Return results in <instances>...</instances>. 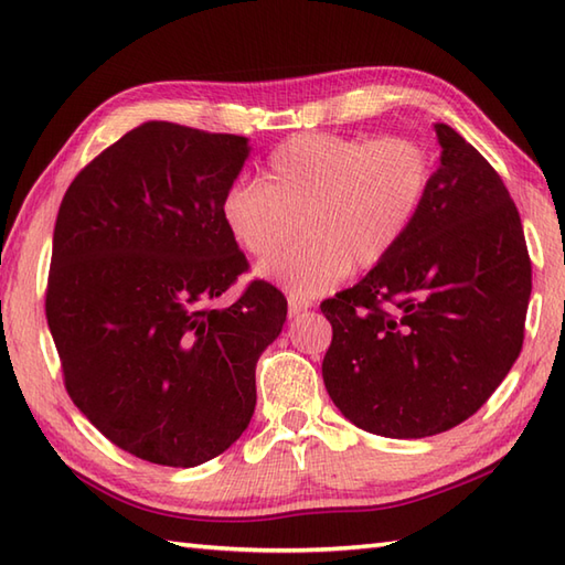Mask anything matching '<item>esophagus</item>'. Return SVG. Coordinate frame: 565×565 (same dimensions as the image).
<instances>
[{
  "label": "esophagus",
  "mask_w": 565,
  "mask_h": 565,
  "mask_svg": "<svg viewBox=\"0 0 565 565\" xmlns=\"http://www.w3.org/2000/svg\"><path fill=\"white\" fill-rule=\"evenodd\" d=\"M308 308H310V303H308V301H301V298L289 296V316H291V318L301 316L303 310H308Z\"/></svg>",
  "instance_id": "34e87169"
}]
</instances>
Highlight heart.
<instances>
[{
	"instance_id": "heart-1",
	"label": "heart",
	"mask_w": 565,
	"mask_h": 565,
	"mask_svg": "<svg viewBox=\"0 0 565 565\" xmlns=\"http://www.w3.org/2000/svg\"><path fill=\"white\" fill-rule=\"evenodd\" d=\"M429 177V152L415 138L298 134L271 150L264 184H227L221 221L252 259L273 257L301 226L307 239L259 264V274L296 298H313L350 267H376L401 245Z\"/></svg>"
}]
</instances>
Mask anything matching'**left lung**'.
<instances>
[{"mask_svg": "<svg viewBox=\"0 0 565 565\" xmlns=\"http://www.w3.org/2000/svg\"><path fill=\"white\" fill-rule=\"evenodd\" d=\"M411 231L352 289L320 303L332 326L322 381L371 435L419 439L471 417L522 352L532 262L500 174L447 124Z\"/></svg>", "mask_w": 565, "mask_h": 565, "instance_id": "left-lung-1", "label": "left lung"}]
</instances>
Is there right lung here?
Returning a JSON list of instances; mask_svg holds the SVG:
<instances>
[{"label":"right lung","instance_id":"add662e5","mask_svg":"<svg viewBox=\"0 0 565 565\" xmlns=\"http://www.w3.org/2000/svg\"><path fill=\"white\" fill-rule=\"evenodd\" d=\"M247 138L148 121L75 177L60 203L45 318L84 417L142 461L191 468L223 454L255 413L259 354L286 298L247 271L221 196Z\"/></svg>","mask_w":565,"mask_h":565}]
</instances>
